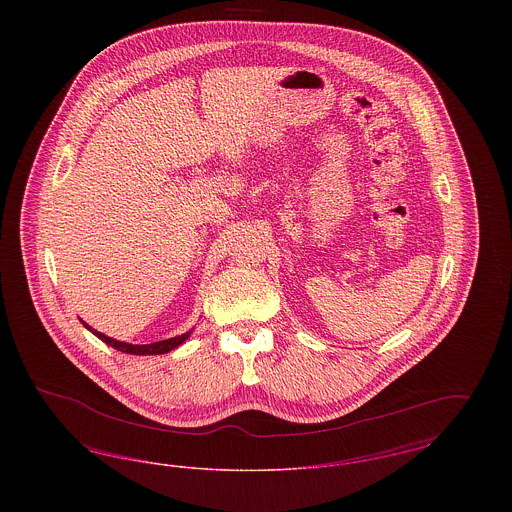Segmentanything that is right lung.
<instances>
[{
  "label": "right lung",
  "instance_id": "1",
  "mask_svg": "<svg viewBox=\"0 0 512 512\" xmlns=\"http://www.w3.org/2000/svg\"><path fill=\"white\" fill-rule=\"evenodd\" d=\"M84 326H86L94 336H98L99 340L105 341V343L111 345V347H115L117 351L130 353V355H163V353H169L172 349H176L180 343H184V341L188 340L190 334H192V330H190V332H186V334H182V336L169 338V340L155 341V343H146V345H132V343L113 340V338L105 336V334H101L98 330H94L92 326H88L86 322H84Z\"/></svg>",
  "mask_w": 512,
  "mask_h": 512
}]
</instances>
